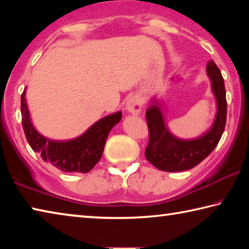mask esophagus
<instances>
[{
  "label": "esophagus",
  "mask_w": 249,
  "mask_h": 249,
  "mask_svg": "<svg viewBox=\"0 0 249 249\" xmlns=\"http://www.w3.org/2000/svg\"><path fill=\"white\" fill-rule=\"evenodd\" d=\"M142 100L138 98L137 95H133L132 98L127 100V102L125 104V109L129 114L132 115H138L142 112Z\"/></svg>",
  "instance_id": "esophagus-1"
}]
</instances>
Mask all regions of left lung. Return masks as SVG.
Returning a JSON list of instances; mask_svg holds the SVG:
<instances>
[{
    "label": "left lung",
    "instance_id": "1",
    "mask_svg": "<svg viewBox=\"0 0 249 249\" xmlns=\"http://www.w3.org/2000/svg\"><path fill=\"white\" fill-rule=\"evenodd\" d=\"M206 73L215 98L216 113L213 124L200 136L190 140L177 137L168 127L162 104L156 96L150 100L146 112L149 142L145 157L157 169L168 172L191 169L208 157L220 142L225 128L227 109L224 79L213 60L206 66Z\"/></svg>",
    "mask_w": 249,
    "mask_h": 249
}]
</instances>
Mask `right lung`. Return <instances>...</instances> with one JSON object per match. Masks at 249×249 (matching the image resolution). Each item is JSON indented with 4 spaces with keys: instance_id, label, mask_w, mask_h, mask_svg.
<instances>
[{
    "instance_id": "right-lung-1",
    "label": "right lung",
    "mask_w": 249,
    "mask_h": 249,
    "mask_svg": "<svg viewBox=\"0 0 249 249\" xmlns=\"http://www.w3.org/2000/svg\"><path fill=\"white\" fill-rule=\"evenodd\" d=\"M26 92L20 96V112L25 136L35 153H38L44 161L64 172L87 174L102 157L108 133L122 120V112L102 117L91 125L80 136L67 141H53L45 137L34 126L28 105Z\"/></svg>"
}]
</instances>
